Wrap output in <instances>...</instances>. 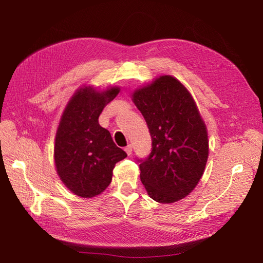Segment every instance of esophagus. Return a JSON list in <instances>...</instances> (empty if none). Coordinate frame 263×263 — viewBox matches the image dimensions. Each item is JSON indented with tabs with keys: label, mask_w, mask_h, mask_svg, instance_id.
I'll list each match as a JSON object with an SVG mask.
<instances>
[{
	"label": "esophagus",
	"mask_w": 263,
	"mask_h": 263,
	"mask_svg": "<svg viewBox=\"0 0 263 263\" xmlns=\"http://www.w3.org/2000/svg\"><path fill=\"white\" fill-rule=\"evenodd\" d=\"M125 151H126V153H127L128 156H130L132 153H133V146H132V144H128V146H126L125 147Z\"/></svg>",
	"instance_id": "esophagus-1"
}]
</instances>
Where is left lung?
Segmentation results:
<instances>
[{
  "label": "left lung",
  "instance_id": "8db88e82",
  "mask_svg": "<svg viewBox=\"0 0 263 263\" xmlns=\"http://www.w3.org/2000/svg\"><path fill=\"white\" fill-rule=\"evenodd\" d=\"M133 101L147 122L152 150L138 159L148 195L172 203L193 192L209 155L206 127L192 95L170 75L136 90Z\"/></svg>",
  "mask_w": 263,
  "mask_h": 263
}]
</instances>
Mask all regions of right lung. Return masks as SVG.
Instances as JSON below:
<instances>
[{
  "instance_id": "right-lung-1",
  "label": "right lung",
  "mask_w": 263,
  "mask_h": 263,
  "mask_svg": "<svg viewBox=\"0 0 263 263\" xmlns=\"http://www.w3.org/2000/svg\"><path fill=\"white\" fill-rule=\"evenodd\" d=\"M119 92V87L102 92L92 87L80 88L63 112L54 160L62 182L79 197L101 194L111 183L116 163L127 157L98 121L104 106Z\"/></svg>"
}]
</instances>
